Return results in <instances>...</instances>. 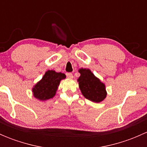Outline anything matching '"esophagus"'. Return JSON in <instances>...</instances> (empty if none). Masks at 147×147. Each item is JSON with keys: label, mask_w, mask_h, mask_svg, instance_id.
<instances>
[{"label": "esophagus", "mask_w": 147, "mask_h": 147, "mask_svg": "<svg viewBox=\"0 0 147 147\" xmlns=\"http://www.w3.org/2000/svg\"><path fill=\"white\" fill-rule=\"evenodd\" d=\"M66 75L68 78H73V75L71 72H67V73H66Z\"/></svg>", "instance_id": "1"}]
</instances>
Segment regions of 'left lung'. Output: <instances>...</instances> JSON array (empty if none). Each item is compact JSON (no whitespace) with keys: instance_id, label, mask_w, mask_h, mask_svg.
<instances>
[{"instance_id":"1","label":"left lung","mask_w":147,"mask_h":147,"mask_svg":"<svg viewBox=\"0 0 147 147\" xmlns=\"http://www.w3.org/2000/svg\"><path fill=\"white\" fill-rule=\"evenodd\" d=\"M79 72L80 77L78 81L84 97L94 102H100L105 100L107 96L105 84L100 82L89 69L81 68Z\"/></svg>"}]
</instances>
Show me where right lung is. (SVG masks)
I'll use <instances>...</instances> for the list:
<instances>
[{"instance_id": "1", "label": "right lung", "mask_w": 147, "mask_h": 147, "mask_svg": "<svg viewBox=\"0 0 147 147\" xmlns=\"http://www.w3.org/2000/svg\"><path fill=\"white\" fill-rule=\"evenodd\" d=\"M66 78L65 74L48 70L45 72L42 80L32 88V92L35 98L40 100H47L53 98L55 94L60 80Z\"/></svg>"}]
</instances>
